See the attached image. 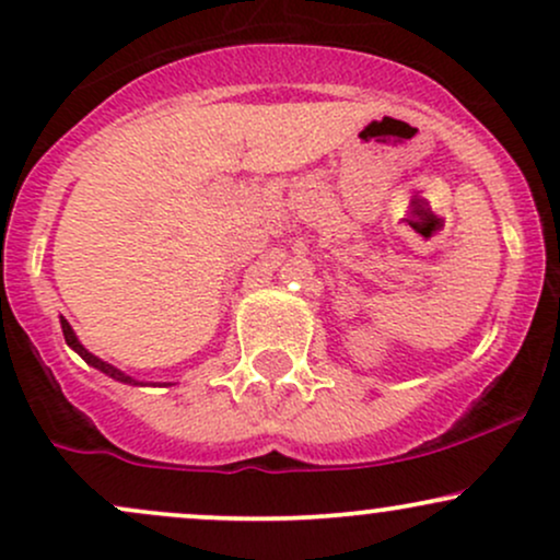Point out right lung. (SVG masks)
I'll list each match as a JSON object with an SVG mask.
<instances>
[{
    "instance_id": "right-lung-1",
    "label": "right lung",
    "mask_w": 560,
    "mask_h": 560,
    "mask_svg": "<svg viewBox=\"0 0 560 560\" xmlns=\"http://www.w3.org/2000/svg\"><path fill=\"white\" fill-rule=\"evenodd\" d=\"M60 326H62V334H66V342H68V347H73L75 352H79V355L83 358V361H86L89 365H94L96 371H102V374H107V376H113L115 382H124V384H141V382H137V378H131V376H126L124 371H118L115 369V365H110V363H105V361H100V358L96 355H92V352L86 350V347H83L81 342H79V337H75V331L70 329V324L66 318H60Z\"/></svg>"
}]
</instances>
